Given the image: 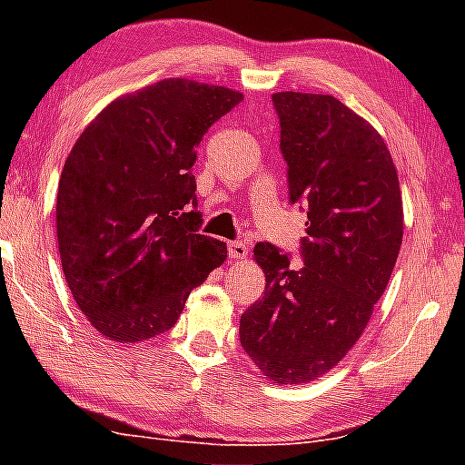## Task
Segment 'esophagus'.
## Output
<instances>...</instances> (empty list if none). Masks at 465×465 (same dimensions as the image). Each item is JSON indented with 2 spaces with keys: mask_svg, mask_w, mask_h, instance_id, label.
I'll return each mask as SVG.
<instances>
[{
  "mask_svg": "<svg viewBox=\"0 0 465 465\" xmlns=\"http://www.w3.org/2000/svg\"><path fill=\"white\" fill-rule=\"evenodd\" d=\"M247 252H250V247H247L243 241H231V243H228V256L232 260L245 258Z\"/></svg>",
  "mask_w": 465,
  "mask_h": 465,
  "instance_id": "esophagus-1",
  "label": "esophagus"
}]
</instances>
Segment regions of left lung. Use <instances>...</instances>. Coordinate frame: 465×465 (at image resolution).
Listing matches in <instances>:
<instances>
[{"instance_id":"left-lung-1","label":"left lung","mask_w":465,"mask_h":465,"mask_svg":"<svg viewBox=\"0 0 465 465\" xmlns=\"http://www.w3.org/2000/svg\"><path fill=\"white\" fill-rule=\"evenodd\" d=\"M290 201L309 203L302 269L253 247L264 296L241 315V347L272 383L332 371L368 326L404 232L396 164L374 126L332 94H272Z\"/></svg>"}]
</instances>
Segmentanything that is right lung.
I'll use <instances>...</instances> for the list:
<instances>
[{"label": "right lung", "mask_w": 465, "mask_h": 465, "mask_svg": "<svg viewBox=\"0 0 465 465\" xmlns=\"http://www.w3.org/2000/svg\"><path fill=\"white\" fill-rule=\"evenodd\" d=\"M243 94L167 78L104 107L69 152L56 239L74 301L105 339L143 342L180 320L196 285L224 262L199 234L193 164L203 135Z\"/></svg>", "instance_id": "obj_1"}]
</instances>
